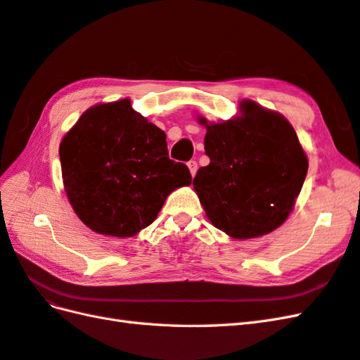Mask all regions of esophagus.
<instances>
[{"label": "esophagus", "mask_w": 360, "mask_h": 360, "mask_svg": "<svg viewBox=\"0 0 360 360\" xmlns=\"http://www.w3.org/2000/svg\"><path fill=\"white\" fill-rule=\"evenodd\" d=\"M188 168H189V171H191L192 177H194V175L197 174V169H198L197 162H195V160H189V162H188Z\"/></svg>", "instance_id": "1"}]
</instances>
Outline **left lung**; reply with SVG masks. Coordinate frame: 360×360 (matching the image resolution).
Returning <instances> with one entry per match:
<instances>
[{
	"label": "left lung",
	"mask_w": 360,
	"mask_h": 360,
	"mask_svg": "<svg viewBox=\"0 0 360 360\" xmlns=\"http://www.w3.org/2000/svg\"><path fill=\"white\" fill-rule=\"evenodd\" d=\"M243 116L206 125L205 151L194 189L212 224L232 238L248 240L281 226L304 185L309 162L293 127L252 101Z\"/></svg>",
	"instance_id": "1"
}]
</instances>
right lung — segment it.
Wrapping results in <instances>:
<instances>
[{"label":"right lung","instance_id":"1","mask_svg":"<svg viewBox=\"0 0 360 360\" xmlns=\"http://www.w3.org/2000/svg\"><path fill=\"white\" fill-rule=\"evenodd\" d=\"M67 197L91 231L133 236L150 226L174 189L191 185L168 157L166 134L128 99L86 110L59 146Z\"/></svg>","mask_w":360,"mask_h":360}]
</instances>
